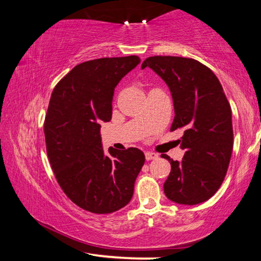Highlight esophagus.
I'll return each instance as SVG.
<instances>
[{
	"mask_svg": "<svg viewBox=\"0 0 261 261\" xmlns=\"http://www.w3.org/2000/svg\"><path fill=\"white\" fill-rule=\"evenodd\" d=\"M145 158H146V160L149 161V160H154V159L158 158V154L153 153V152H146L145 153Z\"/></svg>",
	"mask_w": 261,
	"mask_h": 261,
	"instance_id": "1",
	"label": "esophagus"
}]
</instances>
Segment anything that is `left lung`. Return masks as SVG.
Wrapping results in <instances>:
<instances>
[{
    "mask_svg": "<svg viewBox=\"0 0 261 261\" xmlns=\"http://www.w3.org/2000/svg\"><path fill=\"white\" fill-rule=\"evenodd\" d=\"M159 74L173 96L175 117L170 130H183L182 161L161 155L171 165L163 184L168 199L197 205L218 191L230 162L233 132L231 108L214 72L200 62L178 56H152L141 69Z\"/></svg>",
    "mask_w": 261,
    "mask_h": 261,
    "instance_id": "obj_1",
    "label": "left lung"
}]
</instances>
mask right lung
I'll list each match as a JSON object with an SVG mask.
<instances>
[{
    "label": "right lung",
    "mask_w": 261,
    "mask_h": 261,
    "mask_svg": "<svg viewBox=\"0 0 261 261\" xmlns=\"http://www.w3.org/2000/svg\"><path fill=\"white\" fill-rule=\"evenodd\" d=\"M138 56L84 62L53 91L45 118L47 155L60 187L81 208L108 214L127 205L145 155L138 148L105 153L100 123L113 114L115 87Z\"/></svg>",
    "instance_id": "add662e5"
}]
</instances>
